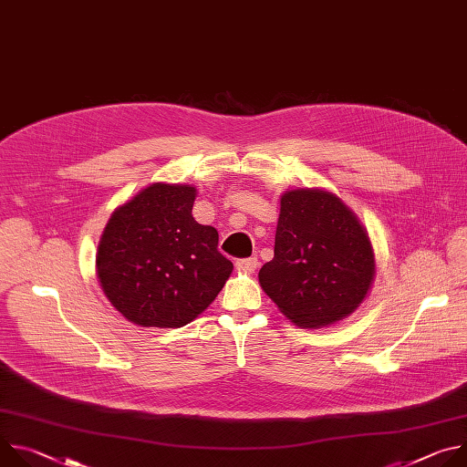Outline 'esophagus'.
Wrapping results in <instances>:
<instances>
[{"label": "esophagus", "mask_w": 467, "mask_h": 467, "mask_svg": "<svg viewBox=\"0 0 467 467\" xmlns=\"http://www.w3.org/2000/svg\"><path fill=\"white\" fill-rule=\"evenodd\" d=\"M256 268H258V260H256V256L240 258V260L236 262V270H238L240 274H253Z\"/></svg>", "instance_id": "1"}]
</instances>
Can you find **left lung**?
Here are the masks:
<instances>
[{
	"label": "left lung",
	"instance_id": "obj_1",
	"mask_svg": "<svg viewBox=\"0 0 467 467\" xmlns=\"http://www.w3.org/2000/svg\"><path fill=\"white\" fill-rule=\"evenodd\" d=\"M274 258L258 283L285 317L321 328L351 316L375 281V253L366 227L325 188L281 195Z\"/></svg>",
	"mask_w": 467,
	"mask_h": 467
}]
</instances>
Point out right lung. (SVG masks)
<instances>
[{"instance_id":"obj_1","label":"right lung","mask_w":467,"mask_h":467,"mask_svg":"<svg viewBox=\"0 0 467 467\" xmlns=\"http://www.w3.org/2000/svg\"><path fill=\"white\" fill-rule=\"evenodd\" d=\"M197 188L153 182L109 218L96 253L105 297L139 327L177 328L202 314L225 286L233 262L218 231L192 216Z\"/></svg>"}]
</instances>
